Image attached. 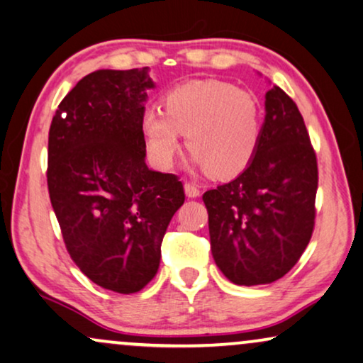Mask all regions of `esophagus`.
<instances>
[{"label":"esophagus","mask_w":363,"mask_h":363,"mask_svg":"<svg viewBox=\"0 0 363 363\" xmlns=\"http://www.w3.org/2000/svg\"><path fill=\"white\" fill-rule=\"evenodd\" d=\"M184 189H186V194L189 197H197L201 194V189L199 186L196 184V182H186L184 184Z\"/></svg>","instance_id":"esophagus-1"}]
</instances>
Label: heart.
Instances as JSON below:
<instances>
[{
	"label": "heart",
	"mask_w": 363,
	"mask_h": 363,
	"mask_svg": "<svg viewBox=\"0 0 363 363\" xmlns=\"http://www.w3.org/2000/svg\"><path fill=\"white\" fill-rule=\"evenodd\" d=\"M262 106L252 93L216 79L187 81L162 96V109L146 108L141 129L146 151L169 169L181 149V133L194 161L216 177L238 176L262 138Z\"/></svg>",
	"instance_id": "obj_1"
}]
</instances>
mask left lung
Returning <instances> with one entry per match:
<instances>
[{"instance_id":"left-lung-1","label":"left lung","mask_w":363,"mask_h":363,"mask_svg":"<svg viewBox=\"0 0 363 363\" xmlns=\"http://www.w3.org/2000/svg\"><path fill=\"white\" fill-rule=\"evenodd\" d=\"M265 123L247 169L204 192L217 267L238 286L284 277L315 225L317 156L303 118L279 86L265 94Z\"/></svg>"}]
</instances>
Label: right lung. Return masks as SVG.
<instances>
[{"instance_id": "add662e5", "label": "right lung", "mask_w": 363, "mask_h": 363, "mask_svg": "<svg viewBox=\"0 0 363 363\" xmlns=\"http://www.w3.org/2000/svg\"><path fill=\"white\" fill-rule=\"evenodd\" d=\"M143 69L84 76L52 116L48 191L72 262L99 287L139 292L159 269L161 244L184 186L146 166Z\"/></svg>"}]
</instances>
